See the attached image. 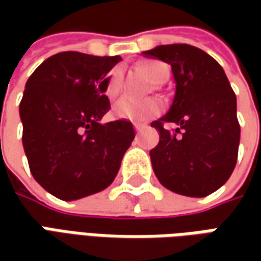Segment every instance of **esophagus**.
Segmentation results:
<instances>
[{
	"label": "esophagus",
	"instance_id": "obj_1",
	"mask_svg": "<svg viewBox=\"0 0 261 261\" xmlns=\"http://www.w3.org/2000/svg\"><path fill=\"white\" fill-rule=\"evenodd\" d=\"M134 127H135L136 130H141V129H144V127H145V125H144V123H138V122H136V123H134Z\"/></svg>",
	"mask_w": 261,
	"mask_h": 261
}]
</instances>
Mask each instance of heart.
I'll list each match as a JSON object with an SVG mask.
<instances>
[{
    "label": "heart",
    "mask_w": 261,
    "mask_h": 261,
    "mask_svg": "<svg viewBox=\"0 0 261 261\" xmlns=\"http://www.w3.org/2000/svg\"><path fill=\"white\" fill-rule=\"evenodd\" d=\"M142 71L154 84H163L168 80L170 69L166 64L158 61H148L142 65ZM122 90V76L119 71H113L107 76L105 84V93L109 98H115ZM161 105L155 98H146V100H134L129 97H122L113 106V115L117 119L123 120H145L148 117H154L160 115Z\"/></svg>",
    "instance_id": "obj_1"
}]
</instances>
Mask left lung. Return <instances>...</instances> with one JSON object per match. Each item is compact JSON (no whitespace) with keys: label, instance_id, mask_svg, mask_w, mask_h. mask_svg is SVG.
Returning <instances> with one entry per match:
<instances>
[{"label":"left lung","instance_id":"8db88e82","mask_svg":"<svg viewBox=\"0 0 261 261\" xmlns=\"http://www.w3.org/2000/svg\"><path fill=\"white\" fill-rule=\"evenodd\" d=\"M142 55L170 64L175 80L171 109L151 123L160 132L149 152L156 178L178 195L214 193L232 174L240 145L237 97L222 66L185 43L156 46ZM168 123L177 127L167 129Z\"/></svg>","mask_w":261,"mask_h":261}]
</instances>
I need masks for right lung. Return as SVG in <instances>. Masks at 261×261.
I'll return each instance as SVG.
<instances>
[{
    "instance_id": "add662e5",
    "label": "right lung",
    "mask_w": 261,
    "mask_h": 261,
    "mask_svg": "<svg viewBox=\"0 0 261 261\" xmlns=\"http://www.w3.org/2000/svg\"><path fill=\"white\" fill-rule=\"evenodd\" d=\"M120 56L61 52L25 83L20 101L23 146L35 180L61 200L94 195L112 185L135 132L129 120L101 125L110 110L109 72Z\"/></svg>"
}]
</instances>
